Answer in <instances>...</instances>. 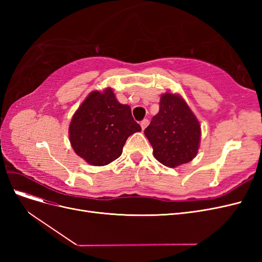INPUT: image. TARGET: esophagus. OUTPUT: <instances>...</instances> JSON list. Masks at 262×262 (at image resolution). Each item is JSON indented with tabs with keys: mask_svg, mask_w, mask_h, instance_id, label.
I'll return each mask as SVG.
<instances>
[{
	"mask_svg": "<svg viewBox=\"0 0 262 262\" xmlns=\"http://www.w3.org/2000/svg\"><path fill=\"white\" fill-rule=\"evenodd\" d=\"M141 128H142V130H144L145 128H146V126H147V124H148V120H147V119H144V120H142L141 121Z\"/></svg>",
	"mask_w": 262,
	"mask_h": 262,
	"instance_id": "1",
	"label": "esophagus"
}]
</instances>
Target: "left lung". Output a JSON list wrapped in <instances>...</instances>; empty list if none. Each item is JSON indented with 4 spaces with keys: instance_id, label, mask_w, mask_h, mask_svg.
<instances>
[{
    "instance_id": "left-lung-1",
    "label": "left lung",
    "mask_w": 262,
    "mask_h": 262,
    "mask_svg": "<svg viewBox=\"0 0 262 262\" xmlns=\"http://www.w3.org/2000/svg\"><path fill=\"white\" fill-rule=\"evenodd\" d=\"M156 160L175 168L195 157L200 145L201 125L187 102L177 94L165 93L160 112L144 130Z\"/></svg>"
}]
</instances>
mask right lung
Returning a JSON list of instances; mask_svg holds the SVG:
<instances>
[{"label": "right lung", "instance_id": "right-lung-1", "mask_svg": "<svg viewBox=\"0 0 262 262\" xmlns=\"http://www.w3.org/2000/svg\"><path fill=\"white\" fill-rule=\"evenodd\" d=\"M131 108L122 105L112 89L94 91L73 115L69 137L74 152L93 166H105L121 155L131 134L140 132Z\"/></svg>", "mask_w": 262, "mask_h": 262}]
</instances>
